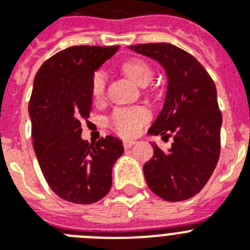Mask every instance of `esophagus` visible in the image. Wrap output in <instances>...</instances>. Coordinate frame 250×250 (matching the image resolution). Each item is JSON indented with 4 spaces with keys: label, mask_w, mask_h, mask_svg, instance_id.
<instances>
[{
    "label": "esophagus",
    "mask_w": 250,
    "mask_h": 250,
    "mask_svg": "<svg viewBox=\"0 0 250 250\" xmlns=\"http://www.w3.org/2000/svg\"><path fill=\"white\" fill-rule=\"evenodd\" d=\"M134 144H136V141H134V140H124V143H123V145L125 149H130V147H131Z\"/></svg>",
    "instance_id": "1"
}]
</instances>
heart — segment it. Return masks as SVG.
Listing matches in <instances>:
<instances>
[{
  "label": "heart",
  "instance_id": "obj_1",
  "mask_svg": "<svg viewBox=\"0 0 250 250\" xmlns=\"http://www.w3.org/2000/svg\"><path fill=\"white\" fill-rule=\"evenodd\" d=\"M121 72L138 86L145 87L152 80L154 72L146 61L132 57L121 63ZM106 77L101 71L95 72L91 81V94L95 100H101L105 92ZM149 111L144 107L119 109L111 116V127L121 136H132L138 134L141 126L149 120Z\"/></svg>",
  "mask_w": 250,
  "mask_h": 250
}]
</instances>
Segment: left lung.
I'll list each match as a JSON object with an SVG mask.
<instances>
[{
    "label": "left lung",
    "instance_id": "obj_1",
    "mask_svg": "<svg viewBox=\"0 0 250 250\" xmlns=\"http://www.w3.org/2000/svg\"><path fill=\"white\" fill-rule=\"evenodd\" d=\"M129 48L156 60L167 77L164 106L149 134L174 141L167 152L152 143L154 155L143 167L145 180L164 200H187L204 188L219 159L223 118L215 83L195 57L171 43Z\"/></svg>",
    "mask_w": 250,
    "mask_h": 250
}]
</instances>
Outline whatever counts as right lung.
Instances as JSON below:
<instances>
[{
	"label": "right lung",
	"instance_id": "obj_1",
	"mask_svg": "<svg viewBox=\"0 0 250 250\" xmlns=\"http://www.w3.org/2000/svg\"><path fill=\"white\" fill-rule=\"evenodd\" d=\"M118 50L72 46L46 60L35 76L28 114L37 160L48 187L75 204H92L109 193L112 165L124 152L123 141L112 135L95 144L81 138L92 77Z\"/></svg>",
	"mask_w": 250,
	"mask_h": 250
}]
</instances>
